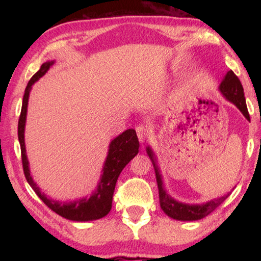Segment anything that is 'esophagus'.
I'll use <instances>...</instances> for the list:
<instances>
[{
    "instance_id": "obj_1",
    "label": "esophagus",
    "mask_w": 261,
    "mask_h": 261,
    "mask_svg": "<svg viewBox=\"0 0 261 261\" xmlns=\"http://www.w3.org/2000/svg\"><path fill=\"white\" fill-rule=\"evenodd\" d=\"M136 131H137V136H138V139L140 143H144V141L148 138L149 131H148L147 126L138 125L136 127Z\"/></svg>"
}]
</instances>
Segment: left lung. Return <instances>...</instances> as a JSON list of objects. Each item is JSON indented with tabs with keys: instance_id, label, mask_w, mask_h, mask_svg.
<instances>
[{
	"instance_id": "8db88e82",
	"label": "left lung",
	"mask_w": 261,
	"mask_h": 261,
	"mask_svg": "<svg viewBox=\"0 0 261 261\" xmlns=\"http://www.w3.org/2000/svg\"><path fill=\"white\" fill-rule=\"evenodd\" d=\"M219 91L221 92L224 98L228 101H230L236 107L241 110V113L244 115V117L247 121H250V115L247 112L246 102H245V96H244V90L240 82V79L233 73L231 70L224 74V77L221 82L219 86ZM146 152L148 154L149 159L152 160L154 170H155V177L159 189V199H160V206L162 211L169 216L171 219L178 220V221H196L205 218L208 214H211L216 207L221 205V202H223L224 199L228 196H223L218 199L210 200L204 204H185V202H180L178 200L174 199L169 193L167 192L162 180V175L159 169L158 163H156V156L153 153L152 148L147 146Z\"/></svg>"
}]
</instances>
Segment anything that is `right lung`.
Returning a JSON list of instances; mask_svg holds the SVG:
<instances>
[{
  "label": "right lung",
  "instance_id": "add662e5",
  "mask_svg": "<svg viewBox=\"0 0 261 261\" xmlns=\"http://www.w3.org/2000/svg\"><path fill=\"white\" fill-rule=\"evenodd\" d=\"M55 61H47L41 65L39 71L30 79L28 86L25 88V93L23 98V106L18 121V139L21 149V161H23V168L25 177L28 179L31 188L38 194V197L49 207L51 211L61 215L62 218L77 221V222H85V221H93L103 218L112 210L113 194L116 185L117 178L124 167L134 159L139 152V141L134 129H127L122 132L120 136L114 138L109 144V149L107 158L103 163L102 171H101L100 180L96 189L90 197H84L81 199L73 201L62 202L60 200L48 198L45 193L41 192L40 188L34 182L31 176L30 165L26 155L25 147V124L26 115H28V105L30 92L32 90V85L38 82L46 72L49 70Z\"/></svg>",
  "mask_w": 261,
  "mask_h": 261
}]
</instances>
